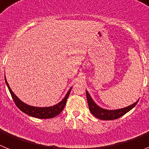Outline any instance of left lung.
<instances>
[{"instance_id":"left-lung-1","label":"left lung","mask_w":149,"mask_h":149,"mask_svg":"<svg viewBox=\"0 0 149 149\" xmlns=\"http://www.w3.org/2000/svg\"><path fill=\"white\" fill-rule=\"evenodd\" d=\"M86 98L87 101H88L89 111H91V114H93L95 117H96L98 119L103 120H115L117 119V118H120L125 114L129 112L131 109H133L139 101L138 100L137 102H135L134 103L132 104L131 106L123 108V109H116V110H108V109H103V108L97 106L92 100V98L90 96L87 90L86 91Z\"/></svg>"}]
</instances>
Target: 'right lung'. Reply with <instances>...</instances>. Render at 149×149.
I'll return each mask as SVG.
<instances>
[{
	"instance_id": "right-lung-1",
	"label": "right lung",
	"mask_w": 149,
	"mask_h": 149,
	"mask_svg": "<svg viewBox=\"0 0 149 149\" xmlns=\"http://www.w3.org/2000/svg\"><path fill=\"white\" fill-rule=\"evenodd\" d=\"M5 82H6V86H7L8 88H9V91L10 92L11 95H12V99H13V100H14L15 103L17 106V108L20 110H21L23 112L26 113L28 115L32 116V117H37V118H40V119H49V118H52V117H54L57 115H58L63 110L64 107L65 106V103H66V101H67L68 97L69 96L71 89L72 88V87L70 88V89L68 91V92L66 93L65 96L64 97L63 99L60 103H57L54 106H49V107H36V106H32L26 104L25 103L21 101L15 95L14 92L12 91V89L9 87V84L6 81V76H5Z\"/></svg>"
}]
</instances>
